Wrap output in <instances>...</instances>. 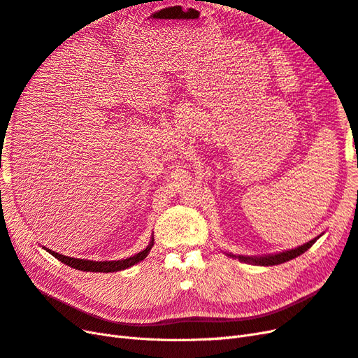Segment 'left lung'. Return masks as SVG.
I'll use <instances>...</instances> for the list:
<instances>
[{"mask_svg": "<svg viewBox=\"0 0 358 358\" xmlns=\"http://www.w3.org/2000/svg\"><path fill=\"white\" fill-rule=\"evenodd\" d=\"M322 236V234H321ZM321 236L312 238L310 241L301 244V246L295 248V249H289V250H283V252H279V253H270V255H259V257H243V255H232V253H227L224 252V255H228V257L231 258H238L241 262H246V264H253V265H264V267H268V265H279V264H283L287 261H291L294 258L300 257L301 253H304L308 249H310L313 246V243L318 240Z\"/></svg>", "mask_w": 358, "mask_h": 358, "instance_id": "left-lung-1", "label": "left lung"}]
</instances>
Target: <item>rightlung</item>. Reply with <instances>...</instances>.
<instances>
[{
    "instance_id": "obj_1",
    "label": "right lung",
    "mask_w": 358,
    "mask_h": 358,
    "mask_svg": "<svg viewBox=\"0 0 358 358\" xmlns=\"http://www.w3.org/2000/svg\"><path fill=\"white\" fill-rule=\"evenodd\" d=\"M152 244H155V238L151 237L148 246L141 250L139 253L134 255V257H129L126 259H118V261H90V259H79V258H70V257H64V255L52 252L50 249L45 248L43 249L46 252H49L52 257H55L58 261L64 262L66 265L71 268H76L80 271H93V273H114V271H121V270H126L131 265H135L138 262H141L142 259L147 258V255L150 253Z\"/></svg>"
}]
</instances>
